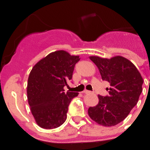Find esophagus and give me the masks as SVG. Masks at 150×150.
I'll use <instances>...</instances> for the list:
<instances>
[{"label": "esophagus", "mask_w": 150, "mask_h": 150, "mask_svg": "<svg viewBox=\"0 0 150 150\" xmlns=\"http://www.w3.org/2000/svg\"><path fill=\"white\" fill-rule=\"evenodd\" d=\"M83 93H85V94H90V93H91V92L90 91H88V90H84V91H83Z\"/></svg>", "instance_id": "34e87169"}]
</instances>
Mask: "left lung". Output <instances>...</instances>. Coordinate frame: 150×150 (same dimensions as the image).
<instances>
[{
    "instance_id": "obj_1",
    "label": "left lung",
    "mask_w": 150,
    "mask_h": 150,
    "mask_svg": "<svg viewBox=\"0 0 150 150\" xmlns=\"http://www.w3.org/2000/svg\"><path fill=\"white\" fill-rule=\"evenodd\" d=\"M103 80L110 83L109 96L98 95V104L90 107L91 120L103 126H114L125 119L137 104L142 92L144 79L135 65L122 56L103 59L90 56Z\"/></svg>"
}]
</instances>
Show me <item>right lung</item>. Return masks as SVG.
<instances>
[{
  "instance_id": "right-lung-1",
  "label": "right lung",
  "mask_w": 150,
  "mask_h": 150,
  "mask_svg": "<svg viewBox=\"0 0 150 150\" xmlns=\"http://www.w3.org/2000/svg\"><path fill=\"white\" fill-rule=\"evenodd\" d=\"M79 55L59 50L49 54L33 67L28 79V104L36 123L46 129L62 125L67 119L68 106L77 92L64 87L72 79Z\"/></svg>"
}]
</instances>
